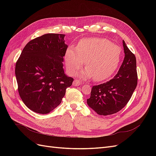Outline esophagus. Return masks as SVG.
<instances>
[{
	"mask_svg": "<svg viewBox=\"0 0 156 156\" xmlns=\"http://www.w3.org/2000/svg\"><path fill=\"white\" fill-rule=\"evenodd\" d=\"M81 83L80 82L79 80H75V81L73 82V85L74 86H79L81 85Z\"/></svg>",
	"mask_w": 156,
	"mask_h": 156,
	"instance_id": "1",
	"label": "esophagus"
}]
</instances>
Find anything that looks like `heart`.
Returning <instances> with one entry per match:
<instances>
[{"label":"heart","mask_w":156,"mask_h":156,"mask_svg":"<svg viewBox=\"0 0 156 156\" xmlns=\"http://www.w3.org/2000/svg\"><path fill=\"white\" fill-rule=\"evenodd\" d=\"M122 49L111 41L100 37H87L80 40L77 45L69 47L64 56L68 72L73 75L81 68L85 60L87 67L79 73L83 78L93 77L100 82L109 78L120 64Z\"/></svg>","instance_id":"1"}]
</instances>
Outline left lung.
Returning <instances> with one entry per match:
<instances>
[{
    "label": "left lung",
    "instance_id": "1",
    "mask_svg": "<svg viewBox=\"0 0 156 156\" xmlns=\"http://www.w3.org/2000/svg\"><path fill=\"white\" fill-rule=\"evenodd\" d=\"M124 59L117 74L110 81L93 86L87 104L100 115H110L122 109L137 84L136 58L123 40Z\"/></svg>",
    "mask_w": 156,
    "mask_h": 156
}]
</instances>
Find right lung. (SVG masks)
Here are the masks:
<instances>
[{
    "mask_svg": "<svg viewBox=\"0 0 156 156\" xmlns=\"http://www.w3.org/2000/svg\"><path fill=\"white\" fill-rule=\"evenodd\" d=\"M64 34H46L30 41L16 64L18 92L25 105L39 114L58 107L73 79L64 73L68 45Z\"/></svg>",
    "mask_w": 156,
    "mask_h": 156,
    "instance_id": "obj_1",
    "label": "right lung"
}]
</instances>
